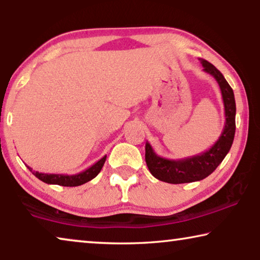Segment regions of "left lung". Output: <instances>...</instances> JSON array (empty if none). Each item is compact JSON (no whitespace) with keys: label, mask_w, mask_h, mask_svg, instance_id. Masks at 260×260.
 Segmentation results:
<instances>
[{"label":"left lung","mask_w":260,"mask_h":260,"mask_svg":"<svg viewBox=\"0 0 260 260\" xmlns=\"http://www.w3.org/2000/svg\"><path fill=\"white\" fill-rule=\"evenodd\" d=\"M204 71L214 77L221 91L225 108V125L218 141L208 150L199 155L180 159H169L158 156L149 142L145 143V162L151 175L167 183H188L204 180L214 172L229 154L236 134V101L232 87L221 72L207 60L201 59Z\"/></svg>","instance_id":"8db88e82"}]
</instances>
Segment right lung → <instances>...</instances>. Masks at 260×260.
I'll return each instance as SVG.
<instances>
[{
	"label": "right lung",
	"instance_id": "obj_1",
	"mask_svg": "<svg viewBox=\"0 0 260 260\" xmlns=\"http://www.w3.org/2000/svg\"><path fill=\"white\" fill-rule=\"evenodd\" d=\"M106 159V155L104 157H102L99 161L94 163L93 166L88 167L87 169H85L84 172L74 174V175H65V174H45V173H39L33 172L35 176L39 180H41L42 182L48 183V184H59V186L63 187H76L81 186V184L88 182L92 179H94L101 172L103 166H104ZM31 170L30 167H28Z\"/></svg>",
	"mask_w": 260,
	"mask_h": 260
}]
</instances>
